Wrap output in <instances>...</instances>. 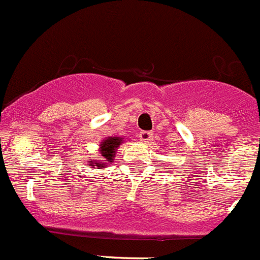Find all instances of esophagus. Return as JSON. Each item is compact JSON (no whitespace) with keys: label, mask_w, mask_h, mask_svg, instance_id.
<instances>
[{"label":"esophagus","mask_w":260,"mask_h":260,"mask_svg":"<svg viewBox=\"0 0 260 260\" xmlns=\"http://www.w3.org/2000/svg\"><path fill=\"white\" fill-rule=\"evenodd\" d=\"M152 135L153 134H152L151 132H142L139 134V137H140V140H142V142L149 143L152 139H153V137H152Z\"/></svg>","instance_id":"obj_1"}]
</instances>
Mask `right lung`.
I'll return each mask as SVG.
<instances>
[{
    "label": "right lung",
    "mask_w": 260,
    "mask_h": 260,
    "mask_svg": "<svg viewBox=\"0 0 260 260\" xmlns=\"http://www.w3.org/2000/svg\"><path fill=\"white\" fill-rule=\"evenodd\" d=\"M122 142L121 138H108L101 144V157L98 159H90L89 166H98V168H106V164L112 162L114 158V153H116V148L120 146V143Z\"/></svg>",
    "instance_id": "add662e5"
}]
</instances>
